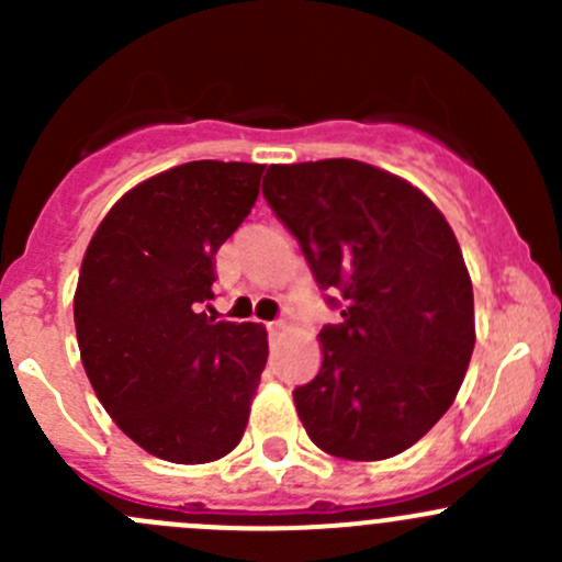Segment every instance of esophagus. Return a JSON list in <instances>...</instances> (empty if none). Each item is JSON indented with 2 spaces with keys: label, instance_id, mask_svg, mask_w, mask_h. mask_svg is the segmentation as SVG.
I'll list each match as a JSON object with an SVG mask.
<instances>
[{
  "label": "esophagus",
  "instance_id": "esophagus-1",
  "mask_svg": "<svg viewBox=\"0 0 562 562\" xmlns=\"http://www.w3.org/2000/svg\"><path fill=\"white\" fill-rule=\"evenodd\" d=\"M288 323L285 321H271L269 323V331H285Z\"/></svg>",
  "mask_w": 562,
  "mask_h": 562
}]
</instances>
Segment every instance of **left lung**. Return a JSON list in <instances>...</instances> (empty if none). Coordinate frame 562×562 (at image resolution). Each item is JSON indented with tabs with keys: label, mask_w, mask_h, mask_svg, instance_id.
I'll list each match as a JSON object with an SVG mask.
<instances>
[{
	"label": "left lung",
	"mask_w": 562,
	"mask_h": 562,
	"mask_svg": "<svg viewBox=\"0 0 562 562\" xmlns=\"http://www.w3.org/2000/svg\"><path fill=\"white\" fill-rule=\"evenodd\" d=\"M263 198L342 315L321 328V372L293 391L310 440L356 462L402 454L449 411L473 356L454 231L422 190L359 160L269 166Z\"/></svg>",
	"instance_id": "obj_1"
}]
</instances>
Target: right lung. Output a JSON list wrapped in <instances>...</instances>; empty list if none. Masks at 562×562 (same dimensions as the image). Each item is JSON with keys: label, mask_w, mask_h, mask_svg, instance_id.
Masks as SVG:
<instances>
[{"label": "right lung", "mask_w": 562, "mask_h": 562, "mask_svg": "<svg viewBox=\"0 0 562 562\" xmlns=\"http://www.w3.org/2000/svg\"><path fill=\"white\" fill-rule=\"evenodd\" d=\"M260 173L195 160L151 176L113 203L83 255L72 304L83 370L119 429L168 462H214L245 435L266 328L203 307Z\"/></svg>", "instance_id": "obj_1"}]
</instances>
